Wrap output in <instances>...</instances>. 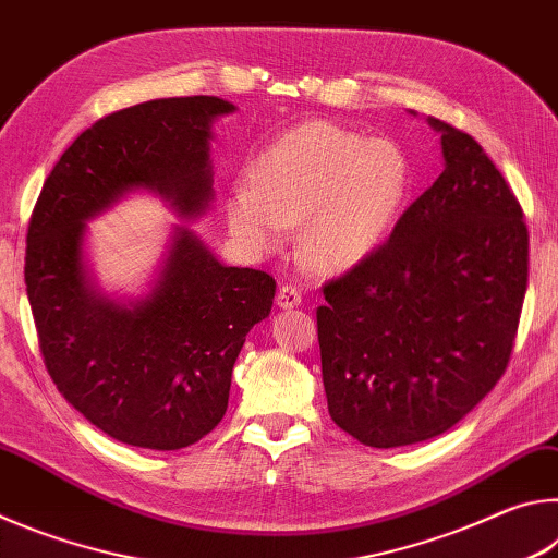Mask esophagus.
Listing matches in <instances>:
<instances>
[{
  "mask_svg": "<svg viewBox=\"0 0 558 558\" xmlns=\"http://www.w3.org/2000/svg\"><path fill=\"white\" fill-rule=\"evenodd\" d=\"M302 302V292H300V288H295V286H282L280 290H278V307H282V310H292V307H298Z\"/></svg>",
  "mask_w": 558,
  "mask_h": 558,
  "instance_id": "obj_1",
  "label": "esophagus"
}]
</instances>
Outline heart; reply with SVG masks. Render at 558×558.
Listing matches in <instances>:
<instances>
[{
    "mask_svg": "<svg viewBox=\"0 0 558 558\" xmlns=\"http://www.w3.org/2000/svg\"><path fill=\"white\" fill-rule=\"evenodd\" d=\"M411 162L391 140H366L335 122L290 130L253 159L226 199V221L245 248L268 253L300 220V253L323 272L369 258L399 219Z\"/></svg>",
    "mask_w": 558,
    "mask_h": 558,
    "instance_id": "obj_1",
    "label": "heart"
}]
</instances>
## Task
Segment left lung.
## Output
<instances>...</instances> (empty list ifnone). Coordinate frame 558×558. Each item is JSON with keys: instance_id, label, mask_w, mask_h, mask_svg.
I'll return each instance as SVG.
<instances>
[{"instance_id": "1", "label": "left lung", "mask_w": 558, "mask_h": 558, "mask_svg": "<svg viewBox=\"0 0 558 558\" xmlns=\"http://www.w3.org/2000/svg\"><path fill=\"white\" fill-rule=\"evenodd\" d=\"M428 122L442 174L317 307L329 415L372 448L436 438L493 391L526 292L529 233L512 189L468 132Z\"/></svg>"}]
</instances>
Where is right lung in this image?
<instances>
[{"label":"right lung","instance_id":"1","mask_svg":"<svg viewBox=\"0 0 558 558\" xmlns=\"http://www.w3.org/2000/svg\"><path fill=\"white\" fill-rule=\"evenodd\" d=\"M235 106L216 96L159 98L81 132L46 177L26 233V295L56 389L128 446L179 450L229 409L245 335L270 315L276 280L216 260L184 223L140 298H110L86 260L88 221L132 192L179 219L214 202L211 125Z\"/></svg>","mask_w":558,"mask_h":558}]
</instances>
